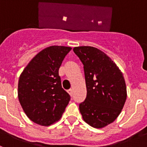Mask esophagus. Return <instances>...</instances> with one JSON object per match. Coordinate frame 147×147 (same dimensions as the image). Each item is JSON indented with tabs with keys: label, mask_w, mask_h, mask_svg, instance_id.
<instances>
[{
	"label": "esophagus",
	"mask_w": 147,
	"mask_h": 147,
	"mask_svg": "<svg viewBox=\"0 0 147 147\" xmlns=\"http://www.w3.org/2000/svg\"><path fill=\"white\" fill-rule=\"evenodd\" d=\"M67 93H69L70 95H71V96H72L73 95V89H69V90H67Z\"/></svg>",
	"instance_id": "esophagus-1"
}]
</instances>
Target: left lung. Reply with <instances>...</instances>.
Wrapping results in <instances>:
<instances>
[{"mask_svg": "<svg viewBox=\"0 0 147 147\" xmlns=\"http://www.w3.org/2000/svg\"><path fill=\"white\" fill-rule=\"evenodd\" d=\"M84 65L87 96L80 104L83 120L95 128L113 122L127 98L122 73L107 54L96 48L80 46L73 49Z\"/></svg>", "mask_w": 147, "mask_h": 147, "instance_id": "obj_1", "label": "left lung"}]
</instances>
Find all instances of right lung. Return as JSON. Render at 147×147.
<instances>
[{
  "instance_id": "add662e5",
  "label": "right lung",
  "mask_w": 147,
  "mask_h": 147,
  "mask_svg": "<svg viewBox=\"0 0 147 147\" xmlns=\"http://www.w3.org/2000/svg\"><path fill=\"white\" fill-rule=\"evenodd\" d=\"M71 47L52 45L30 61L18 82V98L30 120L49 126L59 120L71 99L62 88L59 68Z\"/></svg>"
}]
</instances>
